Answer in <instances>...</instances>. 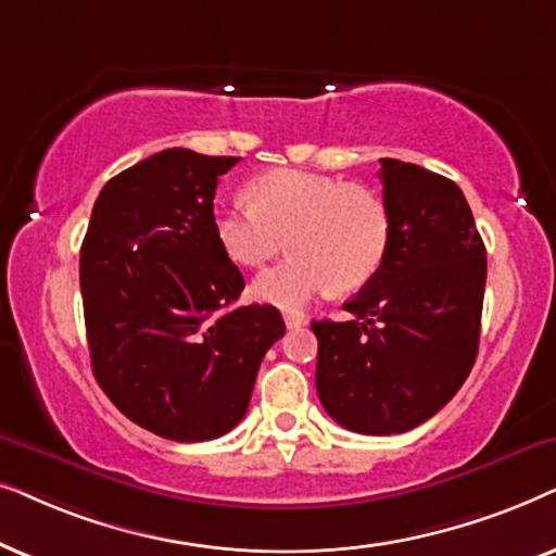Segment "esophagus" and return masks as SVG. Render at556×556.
Listing matches in <instances>:
<instances>
[{
  "label": "esophagus",
  "instance_id": "obj_1",
  "mask_svg": "<svg viewBox=\"0 0 556 556\" xmlns=\"http://www.w3.org/2000/svg\"><path fill=\"white\" fill-rule=\"evenodd\" d=\"M307 320H305V317H302V315H294V313H287L285 315V325H287V328H290V330H294V328H302V325H305Z\"/></svg>",
  "mask_w": 556,
  "mask_h": 556
}]
</instances>
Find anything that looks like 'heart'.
<instances>
[{"mask_svg":"<svg viewBox=\"0 0 556 556\" xmlns=\"http://www.w3.org/2000/svg\"><path fill=\"white\" fill-rule=\"evenodd\" d=\"M247 203L218 205L213 231L241 266H262L287 247L292 254L254 279L258 300L300 309L320 294L353 292L381 269L391 239L383 198L361 182L271 169L249 182Z\"/></svg>","mask_w":556,"mask_h":556,"instance_id":"obj_1","label":"heart"}]
</instances>
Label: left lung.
I'll return each mask as SVG.
<instances>
[{
  "instance_id": "left-lung-1",
  "label": "left lung",
  "mask_w": 556,
  "mask_h": 556,
  "mask_svg": "<svg viewBox=\"0 0 556 556\" xmlns=\"http://www.w3.org/2000/svg\"><path fill=\"white\" fill-rule=\"evenodd\" d=\"M391 239L381 269L317 320V396L340 427L399 434L434 417L478 355L485 247L463 190L438 173L381 160Z\"/></svg>"
}]
</instances>
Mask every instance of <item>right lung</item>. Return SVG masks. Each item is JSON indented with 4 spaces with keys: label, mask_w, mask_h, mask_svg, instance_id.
<instances>
[{
    "label": "right lung",
    "mask_w": 556,
    "mask_h": 556,
    "mask_svg": "<svg viewBox=\"0 0 556 556\" xmlns=\"http://www.w3.org/2000/svg\"><path fill=\"white\" fill-rule=\"evenodd\" d=\"M239 160L175 147L124 169L96 198L80 247L96 381L165 440L231 432L285 336L277 307H231L243 277L213 231V198Z\"/></svg>",
    "instance_id": "add662e5"
}]
</instances>
